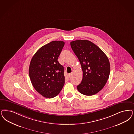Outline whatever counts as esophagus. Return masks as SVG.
Listing matches in <instances>:
<instances>
[{
  "instance_id": "esophagus-1",
  "label": "esophagus",
  "mask_w": 134,
  "mask_h": 134,
  "mask_svg": "<svg viewBox=\"0 0 134 134\" xmlns=\"http://www.w3.org/2000/svg\"><path fill=\"white\" fill-rule=\"evenodd\" d=\"M72 73H69V74H68V76H69V78H70L72 76Z\"/></svg>"
}]
</instances>
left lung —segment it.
<instances>
[{
  "label": "left lung",
  "instance_id": "8db88e82",
  "mask_svg": "<svg viewBox=\"0 0 134 134\" xmlns=\"http://www.w3.org/2000/svg\"><path fill=\"white\" fill-rule=\"evenodd\" d=\"M78 57L83 72L79 92L92 96L102 90L109 78L110 66L106 54L98 46L88 40H76L70 42Z\"/></svg>",
  "mask_w": 134,
  "mask_h": 134
}]
</instances>
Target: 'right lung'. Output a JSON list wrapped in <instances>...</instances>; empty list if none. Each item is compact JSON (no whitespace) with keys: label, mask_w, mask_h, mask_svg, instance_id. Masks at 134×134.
Listing matches in <instances>:
<instances>
[{"label":"right lung","mask_w":134,"mask_h":134,"mask_svg":"<svg viewBox=\"0 0 134 134\" xmlns=\"http://www.w3.org/2000/svg\"><path fill=\"white\" fill-rule=\"evenodd\" d=\"M64 44L51 42L37 51L31 61L29 74L32 86L46 98L57 96L64 85V69L57 60Z\"/></svg>","instance_id":"obj_1"}]
</instances>
